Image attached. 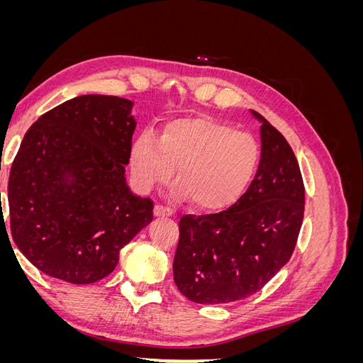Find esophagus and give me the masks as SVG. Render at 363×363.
Returning <instances> with one entry per match:
<instances>
[{
    "mask_svg": "<svg viewBox=\"0 0 363 363\" xmlns=\"http://www.w3.org/2000/svg\"><path fill=\"white\" fill-rule=\"evenodd\" d=\"M155 216L156 218H168V216H172V211L171 208L163 207V206H155Z\"/></svg>",
    "mask_w": 363,
    "mask_h": 363,
    "instance_id": "1",
    "label": "esophagus"
}]
</instances>
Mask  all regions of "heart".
<instances>
[{
	"label": "heart",
	"instance_id": "heart-1",
	"mask_svg": "<svg viewBox=\"0 0 363 363\" xmlns=\"http://www.w3.org/2000/svg\"><path fill=\"white\" fill-rule=\"evenodd\" d=\"M259 162L255 138L206 116L171 121L159 142L144 131L130 148V169L140 191L168 182L177 167L172 199H191L204 212L233 206L255 180Z\"/></svg>",
	"mask_w": 363,
	"mask_h": 363
}]
</instances>
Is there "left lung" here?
I'll return each instance as SVG.
<instances>
[{
    "mask_svg": "<svg viewBox=\"0 0 363 363\" xmlns=\"http://www.w3.org/2000/svg\"><path fill=\"white\" fill-rule=\"evenodd\" d=\"M260 123V162L247 192L227 211L180 219L174 281L194 303L221 304L256 294L289 262L304 216V184L288 140Z\"/></svg>",
    "mask_w": 363,
    "mask_h": 363,
    "instance_id": "8db88e82",
    "label": "left lung"
}]
</instances>
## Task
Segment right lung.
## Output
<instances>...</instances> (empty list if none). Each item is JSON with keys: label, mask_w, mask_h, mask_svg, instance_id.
Wrapping results in <instances>:
<instances>
[{"label": "right lung", "mask_w": 363, "mask_h": 363, "mask_svg": "<svg viewBox=\"0 0 363 363\" xmlns=\"http://www.w3.org/2000/svg\"><path fill=\"white\" fill-rule=\"evenodd\" d=\"M135 103L80 95L42 115L10 169V228L39 271L75 284L111 274L119 251L152 221V201L130 191L125 164Z\"/></svg>", "instance_id": "right-lung-1"}]
</instances>
